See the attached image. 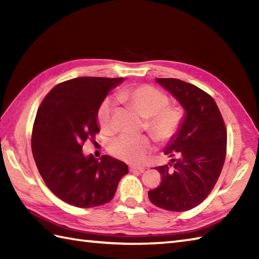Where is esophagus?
<instances>
[{"instance_id": "obj_1", "label": "esophagus", "mask_w": 259, "mask_h": 259, "mask_svg": "<svg viewBox=\"0 0 259 259\" xmlns=\"http://www.w3.org/2000/svg\"><path fill=\"white\" fill-rule=\"evenodd\" d=\"M129 170L131 172H144L145 168L144 167H137V166H130Z\"/></svg>"}]
</instances>
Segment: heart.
<instances>
[{
	"instance_id": "b5f03b06",
	"label": "heart",
	"mask_w": 259,
	"mask_h": 259,
	"mask_svg": "<svg viewBox=\"0 0 259 259\" xmlns=\"http://www.w3.org/2000/svg\"><path fill=\"white\" fill-rule=\"evenodd\" d=\"M118 100L141 118L147 119L146 126L159 142H164L178 134L184 121V111L179 107L168 106L167 96L150 85H139L121 90ZM113 103L106 99L98 110V121L106 134L115 131L113 122ZM151 150V142L145 136L122 135L109 145V151L120 160L129 163H141Z\"/></svg>"
}]
</instances>
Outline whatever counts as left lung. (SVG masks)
Instances as JSON below:
<instances>
[{
	"label": "left lung",
	"mask_w": 259,
	"mask_h": 259,
	"mask_svg": "<svg viewBox=\"0 0 259 259\" xmlns=\"http://www.w3.org/2000/svg\"><path fill=\"white\" fill-rule=\"evenodd\" d=\"M184 109L178 134L164 147L170 161L156 169L161 184L148 197L159 208L186 211L210 194L226 157V128L213 99L196 85L178 79H156Z\"/></svg>",
	"instance_id": "left-lung-1"
}]
</instances>
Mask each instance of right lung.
<instances>
[{
	"instance_id": "right-lung-1",
	"label": "right lung",
	"mask_w": 259,
	"mask_h": 259,
	"mask_svg": "<svg viewBox=\"0 0 259 259\" xmlns=\"http://www.w3.org/2000/svg\"><path fill=\"white\" fill-rule=\"evenodd\" d=\"M123 78L82 76L54 87L37 110L32 153L48 188L79 208L101 206L112 199L128 166L108 155L85 156L82 145L100 126L98 110Z\"/></svg>"
}]
</instances>
